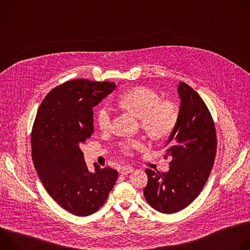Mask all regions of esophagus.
Instances as JSON below:
<instances>
[{"label":"esophagus","mask_w":250,"mask_h":250,"mask_svg":"<svg viewBox=\"0 0 250 250\" xmlns=\"http://www.w3.org/2000/svg\"><path fill=\"white\" fill-rule=\"evenodd\" d=\"M131 172H133V168L129 167V166H125V167H123L121 169V174H123V175H127Z\"/></svg>","instance_id":"34e87169"}]
</instances>
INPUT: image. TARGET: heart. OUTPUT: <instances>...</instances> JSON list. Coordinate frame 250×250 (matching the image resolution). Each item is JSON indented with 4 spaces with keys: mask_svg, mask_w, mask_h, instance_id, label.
I'll list each match as a JSON object with an SVG mask.
<instances>
[{
    "mask_svg": "<svg viewBox=\"0 0 250 250\" xmlns=\"http://www.w3.org/2000/svg\"><path fill=\"white\" fill-rule=\"evenodd\" d=\"M118 105L139 119L141 127L153 139H163L175 129L179 113L175 104L161 101L160 95L152 89L137 87L123 94L118 99ZM113 120V110L103 105L97 112V124L100 129L108 130ZM140 144L136 140H126L121 145L125 154H130Z\"/></svg>",
    "mask_w": 250,
    "mask_h": 250,
    "instance_id": "obj_1",
    "label": "heart"
}]
</instances>
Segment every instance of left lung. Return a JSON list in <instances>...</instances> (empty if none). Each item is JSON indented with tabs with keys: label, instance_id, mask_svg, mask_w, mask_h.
<instances>
[{
	"label": "left lung",
	"instance_id": "left-lung-1",
	"mask_svg": "<svg viewBox=\"0 0 250 250\" xmlns=\"http://www.w3.org/2000/svg\"><path fill=\"white\" fill-rule=\"evenodd\" d=\"M180 97L179 119L166 142L169 171L146 169L144 190L147 203L163 213L185 208L201 193L211 171L217 152L215 124L199 94L184 82L177 88Z\"/></svg>",
	"mask_w": 250,
	"mask_h": 250
}]
</instances>
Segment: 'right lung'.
Returning <instances> with one entry per match:
<instances>
[{
    "mask_svg": "<svg viewBox=\"0 0 250 250\" xmlns=\"http://www.w3.org/2000/svg\"><path fill=\"white\" fill-rule=\"evenodd\" d=\"M115 89L114 82L68 81L47 94L32 126L31 156L42 183L78 217L97 211L119 177L117 170L96 163L90 172L80 148L94 132L93 108Z\"/></svg>",
    "mask_w": 250,
    "mask_h": 250,
    "instance_id": "1",
    "label": "right lung"
}]
</instances>
